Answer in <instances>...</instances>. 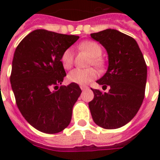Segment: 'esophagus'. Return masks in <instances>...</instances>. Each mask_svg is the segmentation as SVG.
Here are the masks:
<instances>
[{"label": "esophagus", "instance_id": "obj_1", "mask_svg": "<svg viewBox=\"0 0 160 160\" xmlns=\"http://www.w3.org/2000/svg\"><path fill=\"white\" fill-rule=\"evenodd\" d=\"M80 88H81L82 90H87V89H88V87H87V86H84V85H81V86H80Z\"/></svg>", "mask_w": 160, "mask_h": 160}]
</instances>
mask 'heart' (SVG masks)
<instances>
[{"mask_svg":"<svg viewBox=\"0 0 160 160\" xmlns=\"http://www.w3.org/2000/svg\"><path fill=\"white\" fill-rule=\"evenodd\" d=\"M80 49L86 50L92 57L91 64L97 67L103 66V60L101 58L102 49L101 46L94 42H87L80 45ZM61 62L65 69H70L73 63V51L68 48L63 51L61 56ZM98 76V72L93 68L89 69H74L69 73L67 78L69 82L79 85L88 84Z\"/></svg>","mask_w":160,"mask_h":160,"instance_id":"obj_1","label":"heart"}]
</instances>
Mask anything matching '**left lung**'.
Returning <instances> with one entry per match:
<instances>
[{
	"mask_svg": "<svg viewBox=\"0 0 160 160\" xmlns=\"http://www.w3.org/2000/svg\"><path fill=\"white\" fill-rule=\"evenodd\" d=\"M108 53L107 73L97 82L110 87L108 93L91 89L94 99L89 108L94 122L105 129L126 125L138 111L145 96L147 65L136 41L116 29L90 34ZM107 89V88H106Z\"/></svg>",
	"mask_w": 160,
	"mask_h": 160,
	"instance_id": "left-lung-1",
	"label": "left lung"
}]
</instances>
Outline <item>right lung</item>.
I'll return each mask as SVG.
<instances>
[{"instance_id":"obj_1","label":"right lung","mask_w":160,"mask_h":160,"mask_svg":"<svg viewBox=\"0 0 160 160\" xmlns=\"http://www.w3.org/2000/svg\"><path fill=\"white\" fill-rule=\"evenodd\" d=\"M79 38L36 29L14 52L10 82L17 106L32 127L46 134L63 131L82 90L76 83L61 86L66 76L61 56Z\"/></svg>"}]
</instances>
